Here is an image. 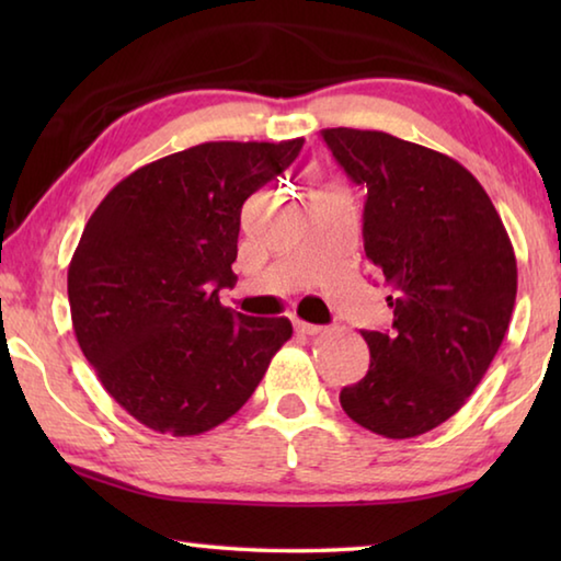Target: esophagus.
<instances>
[{"instance_id":"obj_1","label":"esophagus","mask_w":561,"mask_h":561,"mask_svg":"<svg viewBox=\"0 0 561 561\" xmlns=\"http://www.w3.org/2000/svg\"><path fill=\"white\" fill-rule=\"evenodd\" d=\"M294 329L299 331V334L304 336H317L324 331V327H317V324H307V321H294Z\"/></svg>"}]
</instances>
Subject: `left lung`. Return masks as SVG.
<instances>
[{
    "mask_svg": "<svg viewBox=\"0 0 561 561\" xmlns=\"http://www.w3.org/2000/svg\"><path fill=\"white\" fill-rule=\"evenodd\" d=\"M321 136L366 185L364 250L393 309V329L360 331L371 364L339 401L366 431L415 438L458 413L488 374L515 309V250L458 160L383 130Z\"/></svg>",
    "mask_w": 561,
    "mask_h": 561,
    "instance_id": "8db88e82",
    "label": "left lung"
}]
</instances>
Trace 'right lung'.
<instances>
[{
  "label": "right lung",
  "instance_id": "1",
  "mask_svg": "<svg viewBox=\"0 0 561 561\" xmlns=\"http://www.w3.org/2000/svg\"><path fill=\"white\" fill-rule=\"evenodd\" d=\"M304 138L215 140L138 168L103 197L69 264L73 334L123 411L156 433L225 423L291 339L289 319L220 304L242 205Z\"/></svg>",
  "mask_w": 561,
  "mask_h": 561
}]
</instances>
